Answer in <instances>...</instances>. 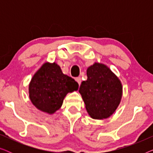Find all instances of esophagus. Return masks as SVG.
<instances>
[{
	"mask_svg": "<svg viewBox=\"0 0 153 153\" xmlns=\"http://www.w3.org/2000/svg\"><path fill=\"white\" fill-rule=\"evenodd\" d=\"M75 81H76L77 83H78L79 85L81 84V77H76V78L75 79Z\"/></svg>",
	"mask_w": 153,
	"mask_h": 153,
	"instance_id": "obj_1",
	"label": "esophagus"
}]
</instances>
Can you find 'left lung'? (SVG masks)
I'll return each mask as SVG.
<instances>
[{
	"label": "left lung",
	"instance_id": "left-lung-1",
	"mask_svg": "<svg viewBox=\"0 0 153 153\" xmlns=\"http://www.w3.org/2000/svg\"><path fill=\"white\" fill-rule=\"evenodd\" d=\"M87 76L79 91L87 112L94 119L108 118L120 102L122 83L107 66L98 62L87 69Z\"/></svg>",
	"mask_w": 153,
	"mask_h": 153
}]
</instances>
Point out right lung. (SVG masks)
Listing matches in <instances>:
<instances>
[{
    "label": "right lung",
    "mask_w": 153,
    "mask_h": 153,
    "mask_svg": "<svg viewBox=\"0 0 153 153\" xmlns=\"http://www.w3.org/2000/svg\"><path fill=\"white\" fill-rule=\"evenodd\" d=\"M78 88V83L64 74L56 62H45L31 79L29 97L39 110L53 114L61 107L67 94Z\"/></svg>",
    "instance_id": "add662e5"
}]
</instances>
